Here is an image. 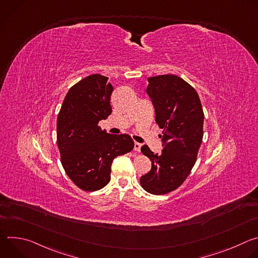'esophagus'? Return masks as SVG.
Wrapping results in <instances>:
<instances>
[{
    "label": "esophagus",
    "mask_w": 258,
    "mask_h": 258,
    "mask_svg": "<svg viewBox=\"0 0 258 258\" xmlns=\"http://www.w3.org/2000/svg\"><path fill=\"white\" fill-rule=\"evenodd\" d=\"M141 147H142V144L136 142V143H135V147H134L135 152H140V151H141Z\"/></svg>",
    "instance_id": "obj_1"
}]
</instances>
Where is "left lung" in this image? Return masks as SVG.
Here are the masks:
<instances>
[{"instance_id": "obj_1", "label": "left lung", "mask_w": 258, "mask_h": 258, "mask_svg": "<svg viewBox=\"0 0 258 258\" xmlns=\"http://www.w3.org/2000/svg\"><path fill=\"white\" fill-rule=\"evenodd\" d=\"M148 83L146 92L155 109V121L163 128V149L155 154L147 145L142 147L152 167L140 182L148 193L162 195L178 188L191 172L202 143L204 113L195 89L179 77L158 76Z\"/></svg>"}]
</instances>
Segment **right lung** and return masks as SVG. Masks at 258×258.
Listing matches in <instances>:
<instances>
[{"label": "right lung", "instance_id": "add662e5", "mask_svg": "<svg viewBox=\"0 0 258 258\" xmlns=\"http://www.w3.org/2000/svg\"><path fill=\"white\" fill-rule=\"evenodd\" d=\"M107 81L92 75L71 87L57 118L62 166L79 188L89 192L107 185L114 158L131 152L135 146L128 135L108 134L98 125L112 112L113 87Z\"/></svg>", "mask_w": 258, "mask_h": 258}]
</instances>
